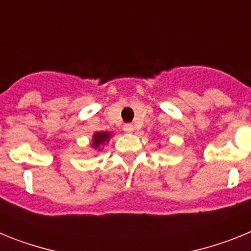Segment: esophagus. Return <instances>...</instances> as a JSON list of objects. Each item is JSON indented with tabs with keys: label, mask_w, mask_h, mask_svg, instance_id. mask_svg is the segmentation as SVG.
<instances>
[{
	"label": "esophagus",
	"mask_w": 251,
	"mask_h": 251,
	"mask_svg": "<svg viewBox=\"0 0 251 251\" xmlns=\"http://www.w3.org/2000/svg\"><path fill=\"white\" fill-rule=\"evenodd\" d=\"M123 129H124V132L132 133L133 130H134V127H133V124H124Z\"/></svg>",
	"instance_id": "1"
}]
</instances>
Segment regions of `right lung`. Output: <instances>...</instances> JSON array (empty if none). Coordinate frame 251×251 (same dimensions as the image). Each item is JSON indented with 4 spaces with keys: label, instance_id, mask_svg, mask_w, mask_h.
<instances>
[{
    "label": "right lung",
    "instance_id": "right-lung-1",
    "mask_svg": "<svg viewBox=\"0 0 251 251\" xmlns=\"http://www.w3.org/2000/svg\"><path fill=\"white\" fill-rule=\"evenodd\" d=\"M112 137V132H94L92 137V142H90V147H92V150L101 151L104 146L110 141Z\"/></svg>",
    "mask_w": 251,
    "mask_h": 251
}]
</instances>
